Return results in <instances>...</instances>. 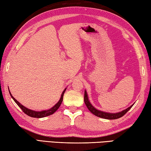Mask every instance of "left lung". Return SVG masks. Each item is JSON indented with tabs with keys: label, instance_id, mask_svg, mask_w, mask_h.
<instances>
[{
	"label": "left lung",
	"instance_id": "8db88e82",
	"mask_svg": "<svg viewBox=\"0 0 151 151\" xmlns=\"http://www.w3.org/2000/svg\"><path fill=\"white\" fill-rule=\"evenodd\" d=\"M84 101L88 109H89V111L91 112V113L95 115L96 116L101 117V118L107 119H116L120 118V117H122V116H124V115L127 113V112L129 110V109L132 108V106L134 105L133 104V105H131L130 107H129V108H127V109H125L122 111L117 112V113H109V112L101 111V110H99V109H97L95 107H94L92 105L91 103H90L86 90H84Z\"/></svg>",
	"mask_w": 151,
	"mask_h": 151
}]
</instances>
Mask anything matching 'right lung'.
Segmentation results:
<instances>
[{
    "label": "right lung",
    "instance_id": "obj_1",
    "mask_svg": "<svg viewBox=\"0 0 151 151\" xmlns=\"http://www.w3.org/2000/svg\"><path fill=\"white\" fill-rule=\"evenodd\" d=\"M67 88H65L63 91L61 96V98H60L59 100L58 101V102H57L55 105L54 106L52 107L51 108L47 109V110H42V111H34V110H32V109L27 108L26 107L24 106L23 105H22V104L18 102V101L16 100L12 96V94L10 93V91L9 90V93L10 94V96L12 97V99L14 100V101L16 103V104L20 107V108L22 109V110L24 113H25L26 115H28V116H30V117H36V118H42V117H45L46 116H50V115H52L53 114H54L55 112L57 109H59V106H61V104L63 102V95H64V93L65 92V90H66Z\"/></svg>",
    "mask_w": 151,
    "mask_h": 151
}]
</instances>
